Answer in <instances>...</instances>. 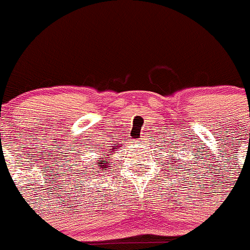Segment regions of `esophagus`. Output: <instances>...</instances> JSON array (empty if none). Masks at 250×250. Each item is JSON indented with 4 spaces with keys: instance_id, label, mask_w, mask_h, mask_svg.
I'll return each instance as SVG.
<instances>
[{
    "instance_id": "34e87169",
    "label": "esophagus",
    "mask_w": 250,
    "mask_h": 250,
    "mask_svg": "<svg viewBox=\"0 0 250 250\" xmlns=\"http://www.w3.org/2000/svg\"><path fill=\"white\" fill-rule=\"evenodd\" d=\"M145 140H146V137H145V135H143V137L140 138V141H141V143H145Z\"/></svg>"
}]
</instances>
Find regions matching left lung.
Wrapping results in <instances>:
<instances>
[{
	"mask_svg": "<svg viewBox=\"0 0 250 250\" xmlns=\"http://www.w3.org/2000/svg\"><path fill=\"white\" fill-rule=\"evenodd\" d=\"M168 165H170V163H168ZM172 167H176V168H179V166H178V161H174V158H173V166ZM181 167H183V166H181Z\"/></svg>",
	"mask_w": 250,
	"mask_h": 250,
	"instance_id": "1",
	"label": "left lung"
}]
</instances>
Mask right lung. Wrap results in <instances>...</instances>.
Here are the masks:
<instances>
[{
  "label": "right lung",
  "instance_id": "1",
  "mask_svg": "<svg viewBox=\"0 0 250 250\" xmlns=\"http://www.w3.org/2000/svg\"><path fill=\"white\" fill-rule=\"evenodd\" d=\"M117 146H118V144H115V146H109V147L113 151L115 148H118ZM104 152L106 153V155H109V153H110V152H106V150H104ZM109 163L110 162H107L106 160H103V158H98L97 167L88 168V167H92V166H84L83 168H81V172H82V173H81V175L83 176V179H87V180H88V176H92L93 173L98 174V173H102V170H105V168L109 167ZM92 169H93V171L91 170ZM97 178H98V176H97Z\"/></svg>",
  "mask_w": 250,
  "mask_h": 250
}]
</instances>
